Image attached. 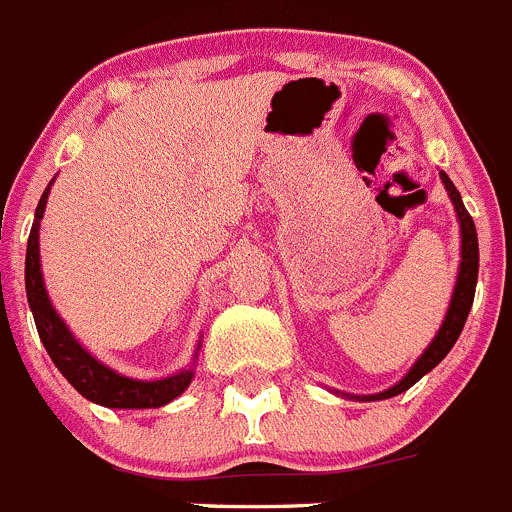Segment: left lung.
I'll list each match as a JSON object with an SVG mask.
<instances>
[{"mask_svg": "<svg viewBox=\"0 0 512 512\" xmlns=\"http://www.w3.org/2000/svg\"><path fill=\"white\" fill-rule=\"evenodd\" d=\"M442 176V184L450 194L452 204H455V212L457 219H460V234H462V260H460V272H457V283L455 290H452V300H450V308H447V315H444L442 326H439L437 336L434 341L424 348L422 356L417 358V364L407 371V376L394 384L391 389L379 391V394H369V396H356L361 401H379V399H391V396L401 394V391H407L409 386L417 384L424 374L434 369V366L442 361L450 348L455 346L457 338H460L462 328H465L467 315H470L472 308V300H475V285H477V267H480V250H477V232H475V222H472L470 212L465 209L462 204L460 191L455 189V184L450 181V176L439 171Z\"/></svg>", "mask_w": 512, "mask_h": 512, "instance_id": "8db88e82", "label": "left lung"}]
</instances>
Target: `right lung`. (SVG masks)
Masks as SVG:
<instances>
[{
	"mask_svg": "<svg viewBox=\"0 0 512 512\" xmlns=\"http://www.w3.org/2000/svg\"><path fill=\"white\" fill-rule=\"evenodd\" d=\"M50 186H47L40 204H37L35 222H32L30 240H27L25 260L27 300H30V310L32 315H35V326L37 333H40L42 346L47 348L52 364L60 369V374L65 376V379L73 384V389L78 391V394H83L88 401H95V404L108 409L164 407V404L174 401L176 396L184 394L186 386L194 379V369H184L179 371V374L154 381L128 379V376L118 374V371L100 364L95 356H90V353L80 346L78 338L70 333L65 321L57 315V310L52 308L40 267V219L42 214H45Z\"/></svg>",
	"mask_w": 512,
	"mask_h": 512,
	"instance_id": "1",
	"label": "right lung"
}]
</instances>
